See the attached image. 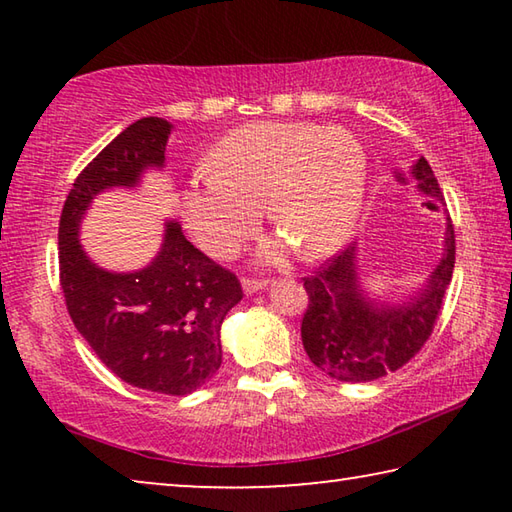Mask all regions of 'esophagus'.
I'll return each instance as SVG.
<instances>
[{"label":"esophagus","instance_id":"obj_1","mask_svg":"<svg viewBox=\"0 0 512 512\" xmlns=\"http://www.w3.org/2000/svg\"><path fill=\"white\" fill-rule=\"evenodd\" d=\"M241 287H244L246 296H253V293L262 291L268 287V280H255V277H244V282H241Z\"/></svg>","mask_w":512,"mask_h":512}]
</instances>
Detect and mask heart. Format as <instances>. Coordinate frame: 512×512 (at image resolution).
<instances>
[{"label":"heart","instance_id":"heart-1","mask_svg":"<svg viewBox=\"0 0 512 512\" xmlns=\"http://www.w3.org/2000/svg\"><path fill=\"white\" fill-rule=\"evenodd\" d=\"M212 173L187 183L180 214L198 246L232 257L259 230L264 205L302 259L336 253L361 214L366 153L350 133L298 121H259L223 137ZM273 244L264 257L280 259Z\"/></svg>","mask_w":512,"mask_h":512}]
</instances>
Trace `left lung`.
I'll use <instances>...</instances> for the list:
<instances>
[{
    "label": "left lung",
    "mask_w": 512,
    "mask_h": 512,
    "mask_svg": "<svg viewBox=\"0 0 512 512\" xmlns=\"http://www.w3.org/2000/svg\"><path fill=\"white\" fill-rule=\"evenodd\" d=\"M413 178L422 194L443 201L429 162L413 164ZM456 239L447 219L445 253L424 289L409 302H375L361 289L357 275V244L329 257L305 277L309 305L302 318V345L318 370L339 381H375L409 363L433 332L452 282Z\"/></svg>",
    "instance_id": "8db88e82"
}]
</instances>
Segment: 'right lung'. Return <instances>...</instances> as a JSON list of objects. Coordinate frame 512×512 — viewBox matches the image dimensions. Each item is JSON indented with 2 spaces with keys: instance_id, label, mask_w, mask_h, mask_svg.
I'll list each match as a JSON object with an SVG mask.
<instances>
[{
  "instance_id": "add662e5",
  "label": "right lung",
  "mask_w": 512,
  "mask_h": 512,
  "mask_svg": "<svg viewBox=\"0 0 512 512\" xmlns=\"http://www.w3.org/2000/svg\"><path fill=\"white\" fill-rule=\"evenodd\" d=\"M171 128L137 119L79 173L60 214L58 262L69 316L97 357L126 384L189 395L221 368V323L244 298L237 275L189 244L178 221L164 223L160 253L133 273L97 266L79 241L94 196L164 167Z\"/></svg>"
}]
</instances>
